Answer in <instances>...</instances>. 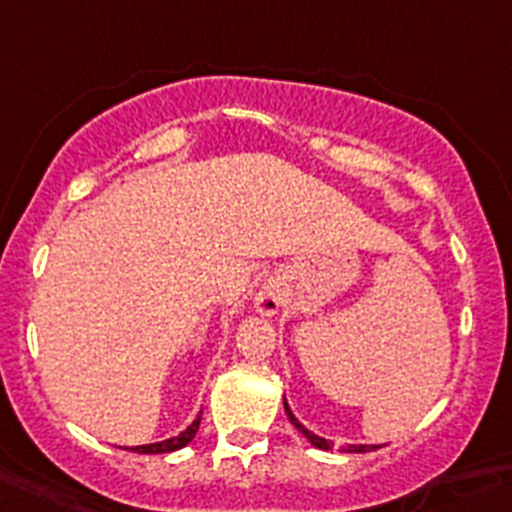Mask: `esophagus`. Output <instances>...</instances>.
<instances>
[{"label":"esophagus","instance_id":"obj_1","mask_svg":"<svg viewBox=\"0 0 512 512\" xmlns=\"http://www.w3.org/2000/svg\"><path fill=\"white\" fill-rule=\"evenodd\" d=\"M257 308H260V313H265V315L278 313V308H280V293H275V290L265 288L260 295H257Z\"/></svg>","mask_w":512,"mask_h":512}]
</instances>
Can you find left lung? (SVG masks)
<instances>
[{
  "label": "left lung",
  "instance_id": "1",
  "mask_svg": "<svg viewBox=\"0 0 512 512\" xmlns=\"http://www.w3.org/2000/svg\"><path fill=\"white\" fill-rule=\"evenodd\" d=\"M283 404H285V414H288L290 422L295 424V429H298V432L303 434V437L308 439V442L313 444V447H318V450H331V442H328V439L318 437V434L310 432L308 427H303V424H300L298 419H295V414L290 412L288 401H283ZM371 450H379V444H346V447H343V452H371Z\"/></svg>",
  "mask_w": 512,
  "mask_h": 512
}]
</instances>
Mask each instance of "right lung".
<instances>
[{"mask_svg": "<svg viewBox=\"0 0 512 512\" xmlns=\"http://www.w3.org/2000/svg\"><path fill=\"white\" fill-rule=\"evenodd\" d=\"M199 422H202V414H199L194 422L189 424V427L184 429L181 434H176V437H169L164 439V442H154V444H136V447H123V450H131V452H141V455H164V452H176L181 450V447H186V444L194 439V434H197L199 429Z\"/></svg>", "mask_w": 512, "mask_h": 512, "instance_id": "right-lung-1", "label": "right lung"}]
</instances>
